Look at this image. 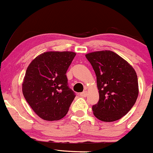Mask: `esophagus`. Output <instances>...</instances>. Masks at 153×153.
I'll return each instance as SVG.
<instances>
[{
    "label": "esophagus",
    "mask_w": 153,
    "mask_h": 153,
    "mask_svg": "<svg viewBox=\"0 0 153 153\" xmlns=\"http://www.w3.org/2000/svg\"><path fill=\"white\" fill-rule=\"evenodd\" d=\"M87 95H88V92L86 91H83V92L80 93V96H82V97H86Z\"/></svg>",
    "instance_id": "34e87169"
}]
</instances>
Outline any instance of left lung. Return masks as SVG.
Returning a JSON list of instances; mask_svg holds the SVG:
<instances>
[{
    "label": "left lung",
    "mask_w": 153,
    "mask_h": 153,
    "mask_svg": "<svg viewBox=\"0 0 153 153\" xmlns=\"http://www.w3.org/2000/svg\"><path fill=\"white\" fill-rule=\"evenodd\" d=\"M96 75L99 100L92 106L95 117L114 122L126 115L137 99L138 80L134 68L115 52L99 51L85 54Z\"/></svg>",
    "instance_id": "1"
}]
</instances>
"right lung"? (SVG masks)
Segmentation results:
<instances>
[{
	"mask_svg": "<svg viewBox=\"0 0 153 153\" xmlns=\"http://www.w3.org/2000/svg\"><path fill=\"white\" fill-rule=\"evenodd\" d=\"M75 55L73 52H44L28 66L22 92L40 118L59 120L68 113L75 94L68 86L66 73Z\"/></svg>",
	"mask_w": 153,
	"mask_h": 153,
	"instance_id": "add662e5",
	"label": "right lung"
}]
</instances>
